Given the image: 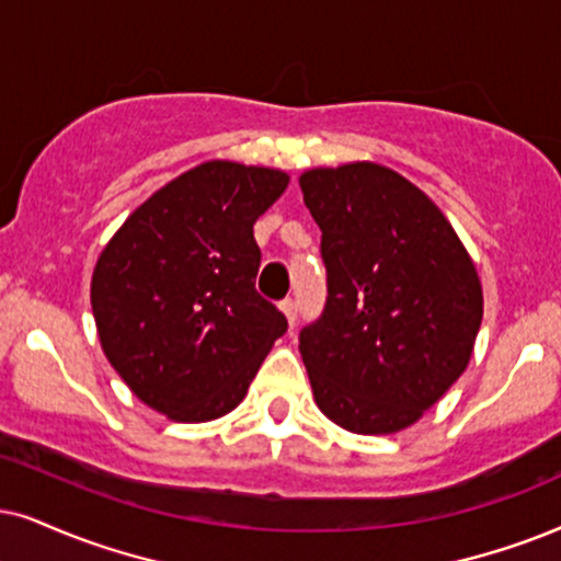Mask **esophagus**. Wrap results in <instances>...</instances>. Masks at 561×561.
<instances>
[{
	"label": "esophagus",
	"instance_id": "esophagus-1",
	"mask_svg": "<svg viewBox=\"0 0 561 561\" xmlns=\"http://www.w3.org/2000/svg\"><path fill=\"white\" fill-rule=\"evenodd\" d=\"M279 308H282V313H285L287 323H289V325H295V321H297V302L293 300V297H287V300L282 302Z\"/></svg>",
	"mask_w": 561,
	"mask_h": 561
}]
</instances>
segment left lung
Here are the masks:
<instances>
[{"mask_svg":"<svg viewBox=\"0 0 561 561\" xmlns=\"http://www.w3.org/2000/svg\"><path fill=\"white\" fill-rule=\"evenodd\" d=\"M329 274L300 331L318 409L354 435H396L463 375L484 316L477 266L432 198L378 162L300 175Z\"/></svg>","mask_w":561,"mask_h":561,"instance_id":"obj_1","label":"left lung"}]
</instances>
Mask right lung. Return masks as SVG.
<instances>
[{
	"instance_id": "obj_1",
	"label": "right lung",
	"mask_w": 561,
	"mask_h": 561,
	"mask_svg": "<svg viewBox=\"0 0 561 561\" xmlns=\"http://www.w3.org/2000/svg\"><path fill=\"white\" fill-rule=\"evenodd\" d=\"M287 183L276 168L202 162L139 204L98 256L90 302L103 354L168 420L236 409L287 331L253 285V225Z\"/></svg>"
}]
</instances>
